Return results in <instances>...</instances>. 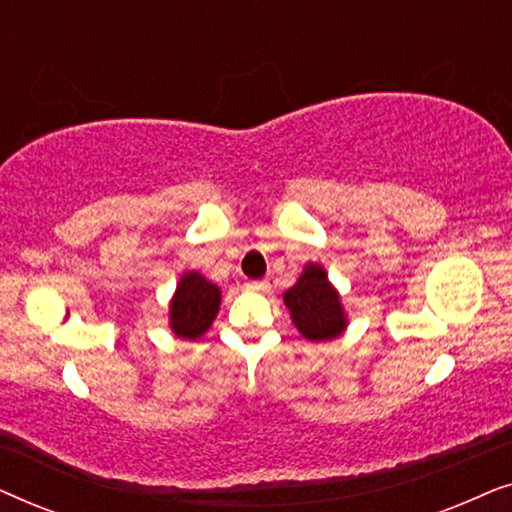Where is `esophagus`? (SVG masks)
Masks as SVG:
<instances>
[{
	"label": "esophagus",
	"mask_w": 512,
	"mask_h": 512,
	"mask_svg": "<svg viewBox=\"0 0 512 512\" xmlns=\"http://www.w3.org/2000/svg\"><path fill=\"white\" fill-rule=\"evenodd\" d=\"M247 286H249V289H251V291H261V293H263V291H268V289H270L268 279H254V282H249Z\"/></svg>",
	"instance_id": "34e87169"
}]
</instances>
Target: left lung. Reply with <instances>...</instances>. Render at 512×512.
Listing matches in <instances>:
<instances>
[{"instance_id":"left-lung-1","label":"left lung","mask_w":512,"mask_h":512,"mask_svg":"<svg viewBox=\"0 0 512 512\" xmlns=\"http://www.w3.org/2000/svg\"><path fill=\"white\" fill-rule=\"evenodd\" d=\"M284 305L289 307L293 324L303 333V338L312 342L333 340L347 328L340 293L328 282L326 270L317 263L305 265L298 282L284 293Z\"/></svg>"}]
</instances>
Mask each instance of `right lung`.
Instances as JSON below:
<instances>
[{
  "mask_svg": "<svg viewBox=\"0 0 512 512\" xmlns=\"http://www.w3.org/2000/svg\"><path fill=\"white\" fill-rule=\"evenodd\" d=\"M221 289L200 275L184 272L170 303V328L177 338L198 340L219 314Z\"/></svg>",
  "mask_w": 512,
  "mask_h": 512,
  "instance_id": "1",
  "label": "right lung"
}]
</instances>
